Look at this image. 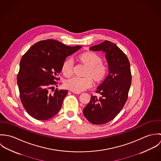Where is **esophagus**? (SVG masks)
<instances>
[{"label":"esophagus","mask_w":161,"mask_h":161,"mask_svg":"<svg viewBox=\"0 0 161 161\" xmlns=\"http://www.w3.org/2000/svg\"><path fill=\"white\" fill-rule=\"evenodd\" d=\"M72 93H75V94H80V93H81L80 92H73V91H72Z\"/></svg>","instance_id":"1"}]
</instances>
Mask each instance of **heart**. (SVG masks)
<instances>
[{
  "label": "heart",
  "instance_id": "heart-1",
  "mask_svg": "<svg viewBox=\"0 0 161 161\" xmlns=\"http://www.w3.org/2000/svg\"><path fill=\"white\" fill-rule=\"evenodd\" d=\"M77 61L87 68L84 78L73 77L66 80L64 86L73 92H80L91 87L92 81L95 84H100L107 77L108 68L102 63V58L93 51H86L77 56ZM74 63L70 59H66L61 66V71L66 77L73 74Z\"/></svg>",
  "mask_w": 161,
  "mask_h": 161
}]
</instances>
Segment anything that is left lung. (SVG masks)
Here are the masks:
<instances>
[{"instance_id": "1", "label": "left lung", "mask_w": 161, "mask_h": 161, "mask_svg": "<svg viewBox=\"0 0 161 161\" xmlns=\"http://www.w3.org/2000/svg\"><path fill=\"white\" fill-rule=\"evenodd\" d=\"M90 50L105 53L109 74L96 91L101 97L92 95L83 114L92 124L103 125L115 118L128 99L131 84L130 64L126 55L111 42L105 40Z\"/></svg>"}]
</instances>
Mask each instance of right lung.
<instances>
[{"mask_svg":"<svg viewBox=\"0 0 161 161\" xmlns=\"http://www.w3.org/2000/svg\"><path fill=\"white\" fill-rule=\"evenodd\" d=\"M81 47L49 39L37 42L22 56L17 84L22 103L31 116L47 120L59 112L68 91L56 89L51 93L49 90L57 85L56 76L66 58Z\"/></svg>","mask_w":161,"mask_h":161,"instance_id":"add662e5","label":"right lung"}]
</instances>
